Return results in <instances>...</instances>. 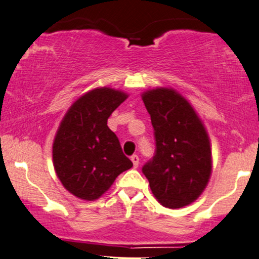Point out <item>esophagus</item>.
Listing matches in <instances>:
<instances>
[{"label":"esophagus","instance_id":"34e87169","mask_svg":"<svg viewBox=\"0 0 259 259\" xmlns=\"http://www.w3.org/2000/svg\"><path fill=\"white\" fill-rule=\"evenodd\" d=\"M131 160H132L133 166L134 167H138V165H139V157H138L137 154H133V156L131 157Z\"/></svg>","mask_w":259,"mask_h":259}]
</instances>
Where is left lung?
Here are the masks:
<instances>
[{"label":"left lung","mask_w":259,"mask_h":259,"mask_svg":"<svg viewBox=\"0 0 259 259\" xmlns=\"http://www.w3.org/2000/svg\"><path fill=\"white\" fill-rule=\"evenodd\" d=\"M156 140L153 158L143 166L152 194L164 207L182 208L199 197L211 174L209 137L195 110L174 89L142 95Z\"/></svg>","instance_id":"left-lung-1"}]
</instances>
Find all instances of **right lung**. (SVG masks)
Masks as SVG:
<instances>
[{
    "label": "right lung",
    "instance_id": "obj_1",
    "mask_svg": "<svg viewBox=\"0 0 259 259\" xmlns=\"http://www.w3.org/2000/svg\"><path fill=\"white\" fill-rule=\"evenodd\" d=\"M128 95L96 88L78 97L64 115L53 140V166L72 195L94 201L133 163L123 154L119 139L107 126L114 110Z\"/></svg>",
    "mask_w": 259,
    "mask_h": 259
}]
</instances>
